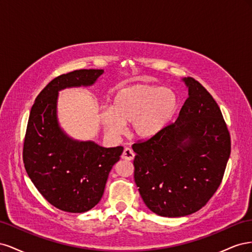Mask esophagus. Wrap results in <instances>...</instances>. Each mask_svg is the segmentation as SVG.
Segmentation results:
<instances>
[{
  "label": "esophagus",
  "instance_id": "obj_1",
  "mask_svg": "<svg viewBox=\"0 0 252 252\" xmlns=\"http://www.w3.org/2000/svg\"><path fill=\"white\" fill-rule=\"evenodd\" d=\"M122 158L126 159V161H131V159H133L134 158L133 150L130 148H125L123 151V155H122Z\"/></svg>",
  "mask_w": 252,
  "mask_h": 252
}]
</instances>
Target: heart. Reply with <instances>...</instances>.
I'll return each instance as SVG.
<instances>
[{"instance_id":"b5f03b06","label":"heart","mask_w":252,"mask_h":252,"mask_svg":"<svg viewBox=\"0 0 252 252\" xmlns=\"http://www.w3.org/2000/svg\"><path fill=\"white\" fill-rule=\"evenodd\" d=\"M178 96L169 88L138 84L120 90L111 108L101 111L106 132L119 136L125 123L131 122V132L139 139H149L163 130L178 109Z\"/></svg>"}]
</instances>
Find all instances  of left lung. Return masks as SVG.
Here are the masks:
<instances>
[{
  "mask_svg": "<svg viewBox=\"0 0 252 252\" xmlns=\"http://www.w3.org/2000/svg\"><path fill=\"white\" fill-rule=\"evenodd\" d=\"M174 123L132 145L134 182L147 207L161 217H185L208 203L222 183L231 151L219 105L193 78Z\"/></svg>",
  "mask_w": 252,
  "mask_h": 252,
  "instance_id": "8db88e82",
  "label": "left lung"
}]
</instances>
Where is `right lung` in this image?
<instances>
[{
  "mask_svg": "<svg viewBox=\"0 0 252 252\" xmlns=\"http://www.w3.org/2000/svg\"><path fill=\"white\" fill-rule=\"evenodd\" d=\"M103 72L80 69L59 75L36 96L29 114L23 146L26 172L45 199L66 212H85L101 201L108 174L124 150L74 141L58 124L59 90L93 85Z\"/></svg>",
  "mask_w": 252,
  "mask_h": 252,
  "instance_id": "1",
  "label": "right lung"
}]
</instances>
